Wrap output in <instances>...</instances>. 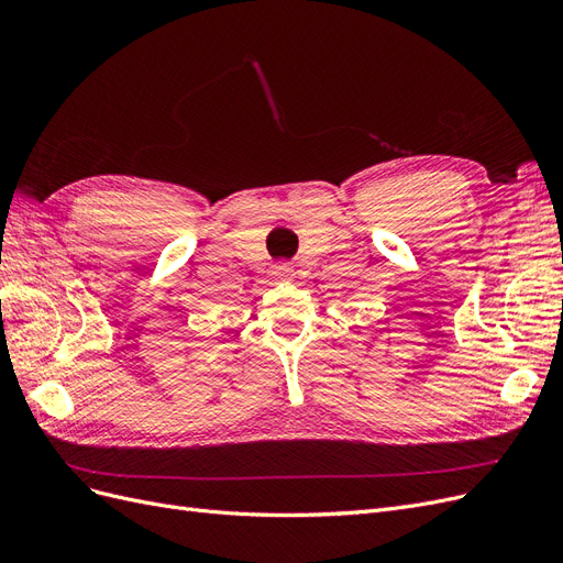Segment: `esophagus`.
Segmentation results:
<instances>
[{"instance_id":"1","label":"esophagus","mask_w":563,"mask_h":563,"mask_svg":"<svg viewBox=\"0 0 563 563\" xmlns=\"http://www.w3.org/2000/svg\"><path fill=\"white\" fill-rule=\"evenodd\" d=\"M269 275H272V279L275 282H284V279H291L294 277V267L288 265L286 261H279V263H275L272 265V269H269Z\"/></svg>"}]
</instances>
